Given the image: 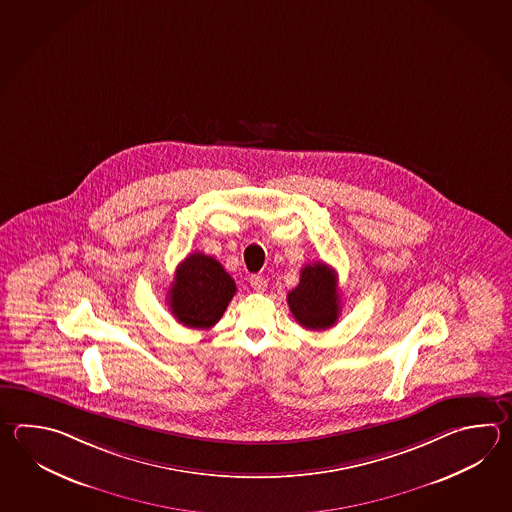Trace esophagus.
<instances>
[{
	"label": "esophagus",
	"mask_w": 512,
	"mask_h": 512,
	"mask_svg": "<svg viewBox=\"0 0 512 512\" xmlns=\"http://www.w3.org/2000/svg\"><path fill=\"white\" fill-rule=\"evenodd\" d=\"M251 288L255 290V292L262 293L266 290V286H268V281L262 277V275H251L250 277Z\"/></svg>",
	"instance_id": "34e87169"
}]
</instances>
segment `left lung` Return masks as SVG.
<instances>
[{"instance_id": "obj_1", "label": "left lung", "mask_w": 512, "mask_h": 512, "mask_svg": "<svg viewBox=\"0 0 512 512\" xmlns=\"http://www.w3.org/2000/svg\"><path fill=\"white\" fill-rule=\"evenodd\" d=\"M337 275L324 262H313L301 270V281L288 293V306L295 321L308 330H326L337 323L341 312Z\"/></svg>"}]
</instances>
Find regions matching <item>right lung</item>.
Listing matches in <instances>:
<instances>
[{"label": "right lung", "mask_w": 512, "mask_h": 512, "mask_svg": "<svg viewBox=\"0 0 512 512\" xmlns=\"http://www.w3.org/2000/svg\"><path fill=\"white\" fill-rule=\"evenodd\" d=\"M235 292V281L222 264L195 251L178 264L167 303L178 323L188 328H211L219 323Z\"/></svg>", "instance_id": "add662e5"}]
</instances>
